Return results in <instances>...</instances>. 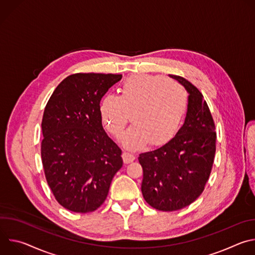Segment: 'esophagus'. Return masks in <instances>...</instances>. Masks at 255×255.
<instances>
[{
	"instance_id": "1",
	"label": "esophagus",
	"mask_w": 255,
	"mask_h": 255,
	"mask_svg": "<svg viewBox=\"0 0 255 255\" xmlns=\"http://www.w3.org/2000/svg\"><path fill=\"white\" fill-rule=\"evenodd\" d=\"M123 160L125 163H130L132 161L135 160V155L133 153H130V152H127L125 151L123 153Z\"/></svg>"
}]
</instances>
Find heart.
I'll use <instances>...</instances> for the list:
<instances>
[{"instance_id": "heart-1", "label": "heart", "mask_w": 255, "mask_h": 255, "mask_svg": "<svg viewBox=\"0 0 255 255\" xmlns=\"http://www.w3.org/2000/svg\"><path fill=\"white\" fill-rule=\"evenodd\" d=\"M188 108L186 90L174 81L147 74L126 78L119 87V97L108 94L100 103V114L106 129L119 139L131 115L132 125L123 144L137 149L149 142L158 146L178 130Z\"/></svg>"}]
</instances>
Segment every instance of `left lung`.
<instances>
[{
  "instance_id": "1",
  "label": "left lung",
  "mask_w": 255,
  "mask_h": 255,
  "mask_svg": "<svg viewBox=\"0 0 255 255\" xmlns=\"http://www.w3.org/2000/svg\"><path fill=\"white\" fill-rule=\"evenodd\" d=\"M169 77L190 94L185 123L163 146L138 157L143 169V198L163 212L183 209L201 196L212 170L217 138L202 93L184 78Z\"/></svg>"
}]
</instances>
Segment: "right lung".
<instances>
[{
    "label": "right lung",
    "instance_id": "add662e5",
    "mask_svg": "<svg viewBox=\"0 0 255 255\" xmlns=\"http://www.w3.org/2000/svg\"><path fill=\"white\" fill-rule=\"evenodd\" d=\"M122 75L75 74L48 100L42 118L41 159L55 200L76 213L97 210L122 167V150L105 132L100 101Z\"/></svg>",
    "mask_w": 255,
    "mask_h": 255
}]
</instances>
